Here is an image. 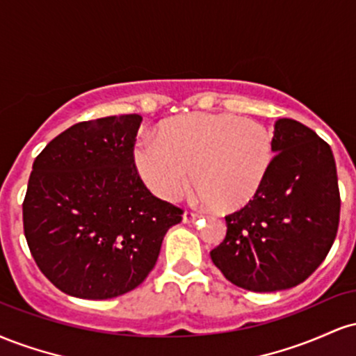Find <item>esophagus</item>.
Instances as JSON below:
<instances>
[{
    "mask_svg": "<svg viewBox=\"0 0 356 356\" xmlns=\"http://www.w3.org/2000/svg\"><path fill=\"white\" fill-rule=\"evenodd\" d=\"M197 218H199V216L195 214V212H191V211H186L182 214V220H184V222H187V224L195 222V220H197Z\"/></svg>",
    "mask_w": 356,
    "mask_h": 356,
    "instance_id": "34e87169",
    "label": "esophagus"
}]
</instances>
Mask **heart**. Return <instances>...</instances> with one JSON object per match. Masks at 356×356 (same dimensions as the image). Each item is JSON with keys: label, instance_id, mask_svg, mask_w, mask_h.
Segmentation results:
<instances>
[{"label": "heart", "instance_id": "b5f03b06", "mask_svg": "<svg viewBox=\"0 0 356 356\" xmlns=\"http://www.w3.org/2000/svg\"><path fill=\"white\" fill-rule=\"evenodd\" d=\"M275 159L273 134L252 118L191 113L162 122L157 137L132 150L137 174L157 197L175 201L191 179L202 202L220 212L241 209L259 192Z\"/></svg>", "mask_w": 356, "mask_h": 356}]
</instances>
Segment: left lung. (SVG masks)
Here are the masks:
<instances>
[{
  "label": "left lung",
  "mask_w": 356,
  "mask_h": 356,
  "mask_svg": "<svg viewBox=\"0 0 356 356\" xmlns=\"http://www.w3.org/2000/svg\"><path fill=\"white\" fill-rule=\"evenodd\" d=\"M275 159L257 194L226 216L211 259L239 288L271 293L303 283L333 246L340 222L337 164L312 129L277 118Z\"/></svg>",
  "instance_id": "left-lung-1"
}]
</instances>
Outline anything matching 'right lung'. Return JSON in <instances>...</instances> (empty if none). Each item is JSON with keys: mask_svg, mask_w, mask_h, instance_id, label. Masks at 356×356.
Segmentation results:
<instances>
[{"mask_svg": "<svg viewBox=\"0 0 356 356\" xmlns=\"http://www.w3.org/2000/svg\"><path fill=\"white\" fill-rule=\"evenodd\" d=\"M137 113L80 122L33 162L23 202L24 238L40 271L60 291L108 300L152 271L182 209L161 201L132 161Z\"/></svg>", "mask_w": 356, "mask_h": 356, "instance_id": "right-lung-1", "label": "right lung"}]
</instances>
